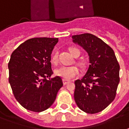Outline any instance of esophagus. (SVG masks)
I'll return each instance as SVG.
<instances>
[{
  "mask_svg": "<svg viewBox=\"0 0 129 129\" xmlns=\"http://www.w3.org/2000/svg\"><path fill=\"white\" fill-rule=\"evenodd\" d=\"M68 82H69V81H68V80H64V79L63 80V84H64V85H66V84H67L68 83Z\"/></svg>",
  "mask_w": 129,
  "mask_h": 129,
  "instance_id": "1",
  "label": "esophagus"
}]
</instances>
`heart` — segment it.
<instances>
[{"mask_svg":"<svg viewBox=\"0 0 129 129\" xmlns=\"http://www.w3.org/2000/svg\"><path fill=\"white\" fill-rule=\"evenodd\" d=\"M69 51L71 54L75 57L76 56L80 54V51L77 48L75 47H71L69 49ZM51 61L52 63L54 64H57L58 63V55H57V52L53 53L51 57ZM56 75H57L58 77H61L64 80H71L75 76H77L79 74V69L76 66H60L58 68H56L54 71Z\"/></svg>","mask_w":129,"mask_h":129,"instance_id":"heart-1","label":"heart"}]
</instances>
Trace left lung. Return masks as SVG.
<instances>
[{
	"label": "left lung",
	"mask_w": 129,
	"mask_h": 129,
	"mask_svg": "<svg viewBox=\"0 0 129 129\" xmlns=\"http://www.w3.org/2000/svg\"><path fill=\"white\" fill-rule=\"evenodd\" d=\"M72 38L87 52L90 63L84 77L75 82V101L82 111L97 113L115 99L119 83V65L113 49L96 36L84 33Z\"/></svg>",
	"instance_id": "left-lung-1"
}]
</instances>
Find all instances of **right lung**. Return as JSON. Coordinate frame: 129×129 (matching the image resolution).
I'll return each mask as SVG.
<instances>
[{
  "mask_svg": "<svg viewBox=\"0 0 129 129\" xmlns=\"http://www.w3.org/2000/svg\"><path fill=\"white\" fill-rule=\"evenodd\" d=\"M58 41L52 38H31L12 54L9 82L15 99L26 110L39 112L48 109L63 86L61 77H51V54Z\"/></svg>",
  "mask_w": 129,
  "mask_h": 129,
  "instance_id": "right-lung-1",
  "label": "right lung"
}]
</instances>
